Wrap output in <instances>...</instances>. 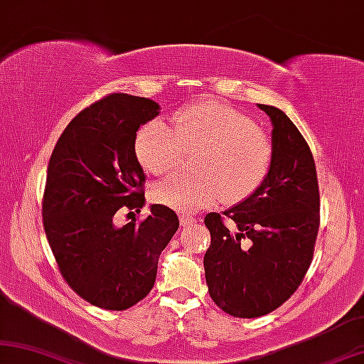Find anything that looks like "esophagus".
Returning a JSON list of instances; mask_svg holds the SVG:
<instances>
[{
    "label": "esophagus",
    "mask_w": 364,
    "mask_h": 364,
    "mask_svg": "<svg viewBox=\"0 0 364 364\" xmlns=\"http://www.w3.org/2000/svg\"><path fill=\"white\" fill-rule=\"evenodd\" d=\"M179 223H181L183 227H188V225L196 223V218H195V216H193V215L183 213V215H179Z\"/></svg>",
    "instance_id": "esophagus-1"
}]
</instances>
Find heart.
I'll return each mask as SVG.
<instances>
[{"instance_id": "b5f03b06", "label": "heart", "mask_w": 364, "mask_h": 364, "mask_svg": "<svg viewBox=\"0 0 364 364\" xmlns=\"http://www.w3.org/2000/svg\"><path fill=\"white\" fill-rule=\"evenodd\" d=\"M183 149H200L193 176H171L153 188V198L169 208L191 213L218 203H237L262 185L272 164V141L227 104L206 100L179 109L163 121L146 122L134 141L136 158L153 174L176 169Z\"/></svg>"}]
</instances>
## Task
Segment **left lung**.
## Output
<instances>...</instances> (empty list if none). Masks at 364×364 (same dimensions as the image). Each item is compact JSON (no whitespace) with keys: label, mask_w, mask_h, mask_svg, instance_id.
<instances>
[{"label":"left lung","mask_w":364,"mask_h":364,"mask_svg":"<svg viewBox=\"0 0 364 364\" xmlns=\"http://www.w3.org/2000/svg\"><path fill=\"white\" fill-rule=\"evenodd\" d=\"M272 122V164L262 185L205 225L211 245L203 265L210 297L235 317H260L282 306L309 269L319 230V186L312 153L294 122L257 104Z\"/></svg>","instance_id":"1"}]
</instances>
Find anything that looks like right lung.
<instances>
[{
	"label": "right lung",
	"instance_id": "1",
	"mask_svg": "<svg viewBox=\"0 0 364 364\" xmlns=\"http://www.w3.org/2000/svg\"><path fill=\"white\" fill-rule=\"evenodd\" d=\"M159 110L151 99L107 95L72 119L50 158L41 206L50 248L67 284L100 309L124 311L148 296L179 227L163 205H151L139 225L114 223L117 210L146 203L134 141Z\"/></svg>",
	"mask_w": 364,
	"mask_h": 364
}]
</instances>
